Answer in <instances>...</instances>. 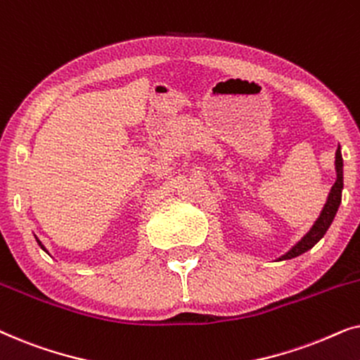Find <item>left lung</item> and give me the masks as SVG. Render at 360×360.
I'll return each mask as SVG.
<instances>
[{
	"label": "left lung",
	"mask_w": 360,
	"mask_h": 360,
	"mask_svg": "<svg viewBox=\"0 0 360 360\" xmlns=\"http://www.w3.org/2000/svg\"><path fill=\"white\" fill-rule=\"evenodd\" d=\"M336 174H338V179L334 181L331 191H329L328 201L326 205H324L319 218L316 219V223L313 224V228L309 229V233L304 236L297 245H293V248L290 249L287 254L282 255L278 260H288V259L298 257V255H302L303 252H307V250L311 249L313 245L316 244L324 234H326L328 228L331 226L339 205H341V193H342V155H341V150H339V146L336 150Z\"/></svg>",
	"instance_id": "obj_1"
}]
</instances>
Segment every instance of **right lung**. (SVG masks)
Here are the masks:
<instances>
[{
    "label": "right lung",
    "mask_w": 360,
    "mask_h": 360,
    "mask_svg": "<svg viewBox=\"0 0 360 360\" xmlns=\"http://www.w3.org/2000/svg\"><path fill=\"white\" fill-rule=\"evenodd\" d=\"M37 243H39V240H37ZM39 245H41V248H42V249H44V245H42V244H41V243H39ZM44 250H46V249H44Z\"/></svg>",
    "instance_id": "add662e5"
}]
</instances>
